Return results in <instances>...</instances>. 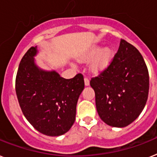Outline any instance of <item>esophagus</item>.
<instances>
[{
  "label": "esophagus",
  "mask_w": 157,
  "mask_h": 157,
  "mask_svg": "<svg viewBox=\"0 0 157 157\" xmlns=\"http://www.w3.org/2000/svg\"><path fill=\"white\" fill-rule=\"evenodd\" d=\"M85 85L86 86H89V79L88 77H86V76L85 77Z\"/></svg>",
  "instance_id": "1"
}]
</instances>
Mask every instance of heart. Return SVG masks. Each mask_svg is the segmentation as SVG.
<instances>
[{
	"instance_id": "obj_1",
	"label": "heart",
	"mask_w": 157,
	"mask_h": 157,
	"mask_svg": "<svg viewBox=\"0 0 157 157\" xmlns=\"http://www.w3.org/2000/svg\"><path fill=\"white\" fill-rule=\"evenodd\" d=\"M97 53V54L96 53ZM97 54L91 63V68L94 72H101L109 66L114 56L113 49L110 46H106L101 49L100 46H94L85 56V60H89Z\"/></svg>"
}]
</instances>
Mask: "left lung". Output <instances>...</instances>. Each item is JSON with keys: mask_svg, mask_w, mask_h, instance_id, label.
<instances>
[{"mask_svg": "<svg viewBox=\"0 0 157 157\" xmlns=\"http://www.w3.org/2000/svg\"><path fill=\"white\" fill-rule=\"evenodd\" d=\"M101 119L113 127L123 128L141 113L148 100L149 76L137 48L121 39L107 68L91 79Z\"/></svg>", "mask_w": 157, "mask_h": 157, "instance_id": "obj_1", "label": "left lung"}]
</instances>
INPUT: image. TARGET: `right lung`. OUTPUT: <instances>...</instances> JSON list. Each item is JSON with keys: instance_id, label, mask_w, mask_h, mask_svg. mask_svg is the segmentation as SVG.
<instances>
[{"instance_id": "add662e5", "label": "right lung", "mask_w": 157, "mask_h": 157, "mask_svg": "<svg viewBox=\"0 0 157 157\" xmlns=\"http://www.w3.org/2000/svg\"><path fill=\"white\" fill-rule=\"evenodd\" d=\"M36 47L22 57L16 77V93L24 116L35 129L50 136L64 134L76 119V104L85 88L78 73L64 79L56 71H44L35 64Z\"/></svg>"}]
</instances>
